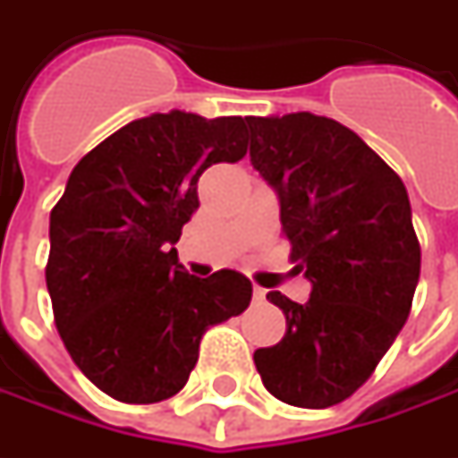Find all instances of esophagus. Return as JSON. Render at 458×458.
<instances>
[{
    "mask_svg": "<svg viewBox=\"0 0 458 458\" xmlns=\"http://www.w3.org/2000/svg\"><path fill=\"white\" fill-rule=\"evenodd\" d=\"M265 295H267V293L262 291L259 285H255V301H257V303H265Z\"/></svg>",
    "mask_w": 458,
    "mask_h": 458,
    "instance_id": "34e87169",
    "label": "esophagus"
}]
</instances>
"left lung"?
Instances as JSON below:
<instances>
[{
	"label": "left lung",
	"instance_id": "8db88e82",
	"mask_svg": "<svg viewBox=\"0 0 458 458\" xmlns=\"http://www.w3.org/2000/svg\"><path fill=\"white\" fill-rule=\"evenodd\" d=\"M250 157L280 199L308 303L277 291L285 336L255 352L262 385L298 408H328L372 377L413 306L420 244L393 167L336 119L247 116Z\"/></svg>",
	"mask_w": 458,
	"mask_h": 458
}]
</instances>
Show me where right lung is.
I'll return each mask as SVG.
<instances>
[{
    "label": "right lung",
    "instance_id": "1",
    "mask_svg": "<svg viewBox=\"0 0 458 458\" xmlns=\"http://www.w3.org/2000/svg\"><path fill=\"white\" fill-rule=\"evenodd\" d=\"M247 142L242 116L134 119L81 157L50 211L55 328L81 372L119 403L181 393L203 334L252 301L244 275H188L173 247L199 208L203 170L242 160Z\"/></svg>",
    "mask_w": 458,
    "mask_h": 458
}]
</instances>
